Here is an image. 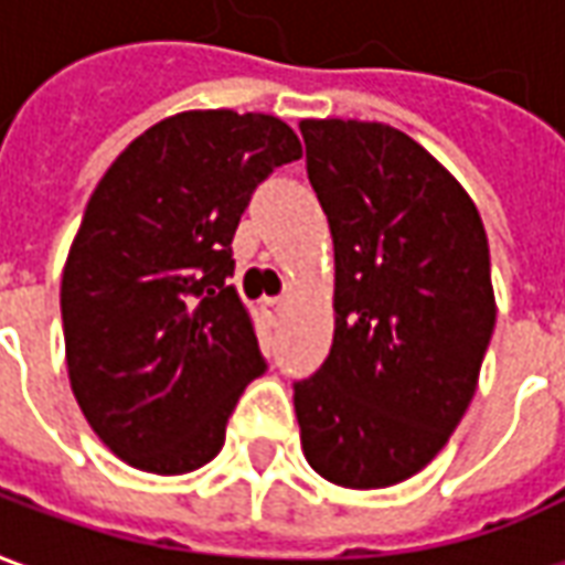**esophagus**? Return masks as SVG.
I'll list each match as a JSON object with an SVG mask.
<instances>
[{
	"label": "esophagus",
	"instance_id": "esophagus-1",
	"mask_svg": "<svg viewBox=\"0 0 565 565\" xmlns=\"http://www.w3.org/2000/svg\"><path fill=\"white\" fill-rule=\"evenodd\" d=\"M266 308H269L271 323H278L284 315V308H287V302H284V299H266Z\"/></svg>",
	"mask_w": 565,
	"mask_h": 565
}]
</instances>
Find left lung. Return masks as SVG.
<instances>
[{
	"label": "left lung",
	"mask_w": 565,
	"mask_h": 565,
	"mask_svg": "<svg viewBox=\"0 0 565 565\" xmlns=\"http://www.w3.org/2000/svg\"><path fill=\"white\" fill-rule=\"evenodd\" d=\"M335 250L327 363L294 384L308 466L351 490L412 478L472 403L497 323L481 214L399 129L302 120Z\"/></svg>",
	"instance_id": "obj_1"
}]
</instances>
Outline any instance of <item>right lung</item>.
Returning a JSON list of instances; mask_svg holds the SVG:
<instances>
[{"label":"right lung","mask_w":565,"mask_h":565,"mask_svg":"<svg viewBox=\"0 0 565 565\" xmlns=\"http://www.w3.org/2000/svg\"><path fill=\"white\" fill-rule=\"evenodd\" d=\"M299 157L281 117L181 111L129 141L93 190L60 287L68 384L132 469L214 460L238 396L266 372L226 284L230 245L259 181Z\"/></svg>","instance_id":"1"}]
</instances>
